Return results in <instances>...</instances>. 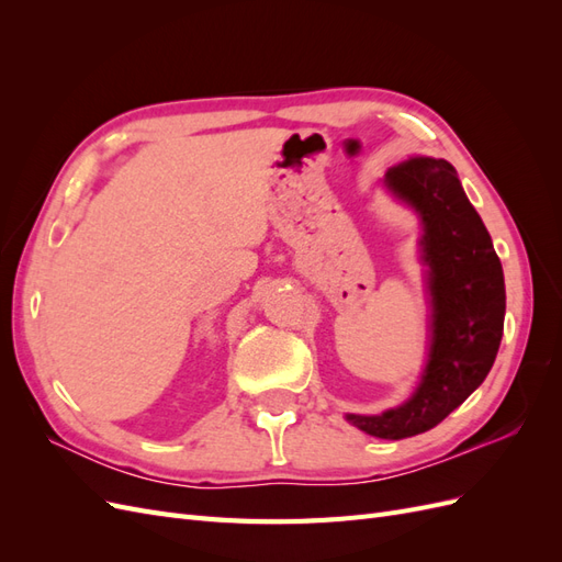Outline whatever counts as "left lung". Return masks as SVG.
Instances as JSON below:
<instances>
[{"instance_id": "left-lung-1", "label": "left lung", "mask_w": 562, "mask_h": 562, "mask_svg": "<svg viewBox=\"0 0 562 562\" xmlns=\"http://www.w3.org/2000/svg\"><path fill=\"white\" fill-rule=\"evenodd\" d=\"M389 194L419 217V260L427 267L429 351L419 384L380 415L345 419L375 438L401 440L434 429L483 384L504 333L502 262L452 164L411 157L384 173Z\"/></svg>"}]
</instances>
